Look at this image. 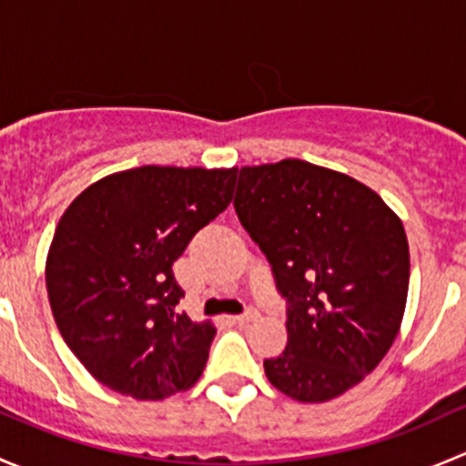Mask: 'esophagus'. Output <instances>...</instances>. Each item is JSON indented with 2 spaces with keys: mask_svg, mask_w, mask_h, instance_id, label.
I'll use <instances>...</instances> for the list:
<instances>
[{
  "mask_svg": "<svg viewBox=\"0 0 466 466\" xmlns=\"http://www.w3.org/2000/svg\"><path fill=\"white\" fill-rule=\"evenodd\" d=\"M257 318H259V311H257V309H248L246 313H241V316H237V318H234V320H237L238 324H248V322L257 320Z\"/></svg>",
  "mask_w": 466,
  "mask_h": 466,
  "instance_id": "obj_1",
  "label": "esophagus"
}]
</instances>
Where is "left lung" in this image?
<instances>
[{
    "label": "left lung",
    "instance_id": "1",
    "mask_svg": "<svg viewBox=\"0 0 466 466\" xmlns=\"http://www.w3.org/2000/svg\"><path fill=\"white\" fill-rule=\"evenodd\" d=\"M234 209L286 298L289 345L263 360L295 401L322 403L383 360L406 311L401 218L363 182L304 159L243 167Z\"/></svg>",
    "mask_w": 466,
    "mask_h": 466
}]
</instances>
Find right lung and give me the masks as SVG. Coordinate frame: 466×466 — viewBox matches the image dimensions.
Wrapping results in <instances>:
<instances>
[{
    "instance_id": "right-lung-1",
    "label": "right lung",
    "mask_w": 466,
    "mask_h": 466,
    "mask_svg": "<svg viewBox=\"0 0 466 466\" xmlns=\"http://www.w3.org/2000/svg\"><path fill=\"white\" fill-rule=\"evenodd\" d=\"M237 168L139 167L89 185L65 209L46 293L60 336L94 379L139 401L191 388L216 336L177 313L173 261L228 209Z\"/></svg>"
}]
</instances>
